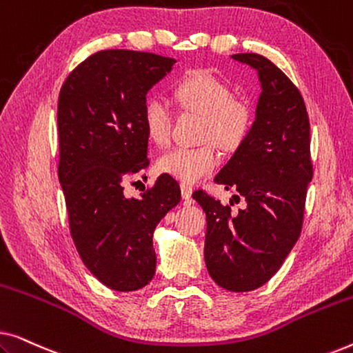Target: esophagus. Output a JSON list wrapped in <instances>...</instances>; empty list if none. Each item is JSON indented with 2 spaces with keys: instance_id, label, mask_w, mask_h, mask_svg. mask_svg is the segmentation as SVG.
Listing matches in <instances>:
<instances>
[{
  "instance_id": "34e87169",
  "label": "esophagus",
  "mask_w": 353,
  "mask_h": 353,
  "mask_svg": "<svg viewBox=\"0 0 353 353\" xmlns=\"http://www.w3.org/2000/svg\"><path fill=\"white\" fill-rule=\"evenodd\" d=\"M181 196H183V199H185V201H191L192 188L190 185H185V183H183V185H181Z\"/></svg>"
}]
</instances>
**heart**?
<instances>
[{
  "label": "heart",
  "mask_w": 353,
  "mask_h": 353,
  "mask_svg": "<svg viewBox=\"0 0 353 353\" xmlns=\"http://www.w3.org/2000/svg\"><path fill=\"white\" fill-rule=\"evenodd\" d=\"M175 98L186 110L202 115L199 146H176L162 154L159 172L183 183H194L219 165L221 149H236L252 127V108L248 101L234 98L228 83L207 70L186 75L175 88ZM143 123L151 141L167 144L172 134L173 112L161 96H152L143 105Z\"/></svg>",
  "instance_id": "b5f03b06"
}]
</instances>
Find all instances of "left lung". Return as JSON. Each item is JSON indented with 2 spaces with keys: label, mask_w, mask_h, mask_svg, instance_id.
<instances>
[{
  "label": "left lung",
  "mask_w": 353,
  "mask_h": 353,
  "mask_svg": "<svg viewBox=\"0 0 353 353\" xmlns=\"http://www.w3.org/2000/svg\"><path fill=\"white\" fill-rule=\"evenodd\" d=\"M231 57L254 67L262 85L248 138L215 176L245 207L236 214L233 201L225 205L202 190L192 196L207 216L209 274L226 291L248 292L278 272L301 236L313 176L310 122L301 91L272 61L255 52Z\"/></svg>",
  "instance_id": "obj_1"
}]
</instances>
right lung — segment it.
<instances>
[{
  "instance_id": "right-lung-1",
  "label": "right lung",
  "mask_w": 353,
  "mask_h": 353,
  "mask_svg": "<svg viewBox=\"0 0 353 353\" xmlns=\"http://www.w3.org/2000/svg\"><path fill=\"white\" fill-rule=\"evenodd\" d=\"M175 62L154 52L103 50L80 62L59 93L57 175L70 236L85 267L114 291L151 281L152 233L181 199L165 173L139 197L123 194L127 181L149 165L146 94Z\"/></svg>"
}]
</instances>
